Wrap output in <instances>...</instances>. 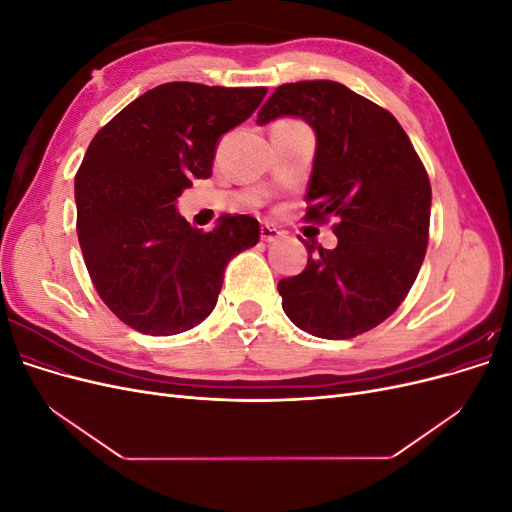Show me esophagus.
I'll use <instances>...</instances> for the list:
<instances>
[{"instance_id":"esophagus-1","label":"esophagus","mask_w":512,"mask_h":512,"mask_svg":"<svg viewBox=\"0 0 512 512\" xmlns=\"http://www.w3.org/2000/svg\"><path fill=\"white\" fill-rule=\"evenodd\" d=\"M280 237H284V230H280V228L269 226V224H265V226L260 228V239H262V241L273 243V241H277Z\"/></svg>"}]
</instances>
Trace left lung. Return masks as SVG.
<instances>
[{
    "label": "left lung",
    "mask_w": 512,
    "mask_h": 512,
    "mask_svg": "<svg viewBox=\"0 0 512 512\" xmlns=\"http://www.w3.org/2000/svg\"><path fill=\"white\" fill-rule=\"evenodd\" d=\"M294 115L316 132L305 222L335 220L337 245L307 247V267L277 284L286 316L322 339L378 327L425 260L431 183L399 121L335 81L277 87L256 123Z\"/></svg>",
    "instance_id": "left-lung-1"
}]
</instances>
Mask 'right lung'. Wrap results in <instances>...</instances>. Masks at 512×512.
<instances>
[{"instance_id":"1","label":"right lung","mask_w":512,"mask_h":512,"mask_svg":"<svg viewBox=\"0 0 512 512\" xmlns=\"http://www.w3.org/2000/svg\"><path fill=\"white\" fill-rule=\"evenodd\" d=\"M267 87L164 83L91 138L74 177L76 232L100 299L130 329L177 335L218 303L228 262L260 239L258 220L224 215L211 232L175 200L211 177L220 136L250 117Z\"/></svg>"}]
</instances>
